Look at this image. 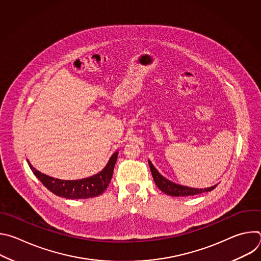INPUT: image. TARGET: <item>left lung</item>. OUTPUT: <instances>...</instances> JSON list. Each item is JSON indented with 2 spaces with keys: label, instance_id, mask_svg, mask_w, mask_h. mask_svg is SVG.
Segmentation results:
<instances>
[{
  "label": "left lung",
  "instance_id": "obj_1",
  "mask_svg": "<svg viewBox=\"0 0 261 261\" xmlns=\"http://www.w3.org/2000/svg\"><path fill=\"white\" fill-rule=\"evenodd\" d=\"M148 165H150L151 171H152V175L154 178L155 184L157 185V187L164 192L167 195L170 196H191V195H197V194H201L203 192H208L214 190L217 185L212 186V187L208 188H204V189H198V188H191V187H187V186H181L178 184H175L169 179H167L166 177H164L156 168L155 166L152 164V162L148 160Z\"/></svg>",
  "mask_w": 261,
  "mask_h": 261
}]
</instances>
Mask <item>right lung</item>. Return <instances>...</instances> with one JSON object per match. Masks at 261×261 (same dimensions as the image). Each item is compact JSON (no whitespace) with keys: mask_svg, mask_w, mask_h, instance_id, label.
<instances>
[{"mask_svg":"<svg viewBox=\"0 0 261 261\" xmlns=\"http://www.w3.org/2000/svg\"><path fill=\"white\" fill-rule=\"evenodd\" d=\"M119 152L113 154L108 160L106 166L97 174L92 176L81 178V179H74V180H66L55 178L49 175H46L39 170H37L32 166V164L28 161V164L33 171V173L37 176L45 187L56 194L57 196L64 197L67 199H86L98 196L102 194L113 177L114 168L118 159Z\"/></svg>","mask_w":261,"mask_h":261,"instance_id":"obj_1","label":"right lung"}]
</instances>
